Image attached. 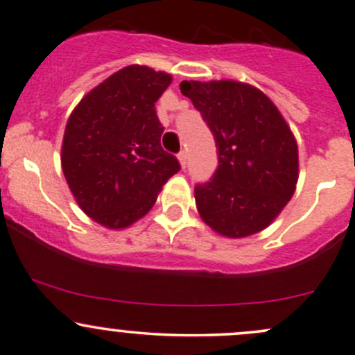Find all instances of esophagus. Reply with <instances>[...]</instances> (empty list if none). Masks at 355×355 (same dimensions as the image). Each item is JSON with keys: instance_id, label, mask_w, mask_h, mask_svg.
Listing matches in <instances>:
<instances>
[{"instance_id": "1", "label": "esophagus", "mask_w": 355, "mask_h": 355, "mask_svg": "<svg viewBox=\"0 0 355 355\" xmlns=\"http://www.w3.org/2000/svg\"><path fill=\"white\" fill-rule=\"evenodd\" d=\"M178 159H180V165H182V168L187 166V153H185V151H180V153H178Z\"/></svg>"}]
</instances>
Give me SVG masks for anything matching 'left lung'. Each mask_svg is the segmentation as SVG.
<instances>
[{
    "instance_id": "left-lung-1",
    "label": "left lung",
    "mask_w": 355,
    "mask_h": 355,
    "mask_svg": "<svg viewBox=\"0 0 355 355\" xmlns=\"http://www.w3.org/2000/svg\"><path fill=\"white\" fill-rule=\"evenodd\" d=\"M214 136L218 168L197 184L196 204L219 234L243 238L277 218L297 182V144L277 107L238 81H182Z\"/></svg>"
}]
</instances>
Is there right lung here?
<instances>
[{
    "label": "right lung",
    "instance_id": "obj_1",
    "mask_svg": "<svg viewBox=\"0 0 355 355\" xmlns=\"http://www.w3.org/2000/svg\"><path fill=\"white\" fill-rule=\"evenodd\" d=\"M171 83L166 73L128 66L78 103L62 141L61 163L74 199L100 225L121 230L153 207L178 173L162 148L165 128L155 103Z\"/></svg>",
    "mask_w": 355,
    "mask_h": 355
}]
</instances>
